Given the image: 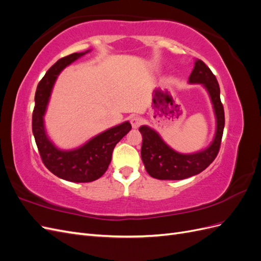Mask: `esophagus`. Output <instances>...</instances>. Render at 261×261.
<instances>
[{"label":"esophagus","mask_w":261,"mask_h":261,"mask_svg":"<svg viewBox=\"0 0 261 261\" xmlns=\"http://www.w3.org/2000/svg\"><path fill=\"white\" fill-rule=\"evenodd\" d=\"M130 124L133 126V128H138L139 126L143 124V118L140 116H133L130 118Z\"/></svg>","instance_id":"34e87169"}]
</instances>
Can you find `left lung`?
I'll list each match as a JSON object with an SVG mask.
<instances>
[{"mask_svg":"<svg viewBox=\"0 0 261 261\" xmlns=\"http://www.w3.org/2000/svg\"><path fill=\"white\" fill-rule=\"evenodd\" d=\"M189 83H200L208 90L217 116V133L210 147L194 154H180L172 150L158 134L148 126H141L143 136L141 159L150 176L158 179H184L198 174L216 159L225 124L224 109L220 99V87L216 76L201 60H197L189 76Z\"/></svg>","mask_w":261,"mask_h":261,"instance_id":"obj_1","label":"left lung"}]
</instances>
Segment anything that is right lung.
<instances>
[{
	"mask_svg": "<svg viewBox=\"0 0 261 261\" xmlns=\"http://www.w3.org/2000/svg\"><path fill=\"white\" fill-rule=\"evenodd\" d=\"M85 53L69 54L60 59L48 69L38 84L33 112V133L45 168L60 178L75 183H88L103 175L111 162L115 145L132 129L130 123L125 122L99 134L83 147L70 151L57 149L46 137L43 114L53 84L63 68Z\"/></svg>",
	"mask_w": 261,
	"mask_h": 261,
	"instance_id": "right-lung-1",
	"label": "right lung"
}]
</instances>
